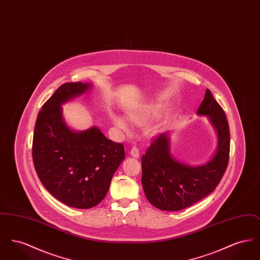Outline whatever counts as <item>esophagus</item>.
Wrapping results in <instances>:
<instances>
[{
	"mask_svg": "<svg viewBox=\"0 0 260 260\" xmlns=\"http://www.w3.org/2000/svg\"><path fill=\"white\" fill-rule=\"evenodd\" d=\"M129 155H131L132 157H134V158H138V157H139V151H138V149L136 148V147H133L132 150H131V152H129Z\"/></svg>",
	"mask_w": 260,
	"mask_h": 260,
	"instance_id": "obj_1",
	"label": "esophagus"
}]
</instances>
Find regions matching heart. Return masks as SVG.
<instances>
[{"label": "heart", "mask_w": 260, "mask_h": 260, "mask_svg": "<svg viewBox=\"0 0 260 260\" xmlns=\"http://www.w3.org/2000/svg\"><path fill=\"white\" fill-rule=\"evenodd\" d=\"M109 116H110L112 124H114L118 129H120L124 133H129L131 126H129L127 120L124 118L123 115L111 112ZM126 116L131 123L136 124H145L150 118V110L146 106H140L137 108L127 110ZM155 131L156 129L154 127H150L149 134L152 135L155 133Z\"/></svg>", "instance_id": "b5f03b06"}]
</instances>
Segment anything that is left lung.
Instances as JSON below:
<instances>
[{"mask_svg": "<svg viewBox=\"0 0 260 260\" xmlns=\"http://www.w3.org/2000/svg\"><path fill=\"white\" fill-rule=\"evenodd\" d=\"M208 117L217 136V144L210 159L192 166L177 160L171 151V133L157 136L142 156V187L149 202L161 210H183L210 194L226 171L230 133L225 113L207 88L197 110Z\"/></svg>", "mask_w": 260, "mask_h": 260, "instance_id": "left-lung-1", "label": "left lung"}]
</instances>
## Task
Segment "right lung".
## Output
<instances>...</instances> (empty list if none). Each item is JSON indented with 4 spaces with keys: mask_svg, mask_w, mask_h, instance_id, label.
<instances>
[{
    "mask_svg": "<svg viewBox=\"0 0 260 260\" xmlns=\"http://www.w3.org/2000/svg\"><path fill=\"white\" fill-rule=\"evenodd\" d=\"M91 83L58 87L39 112L32 156L38 176L50 194L77 209H90L105 198L112 177L124 160V148L104 136L99 126L71 128L62 105L87 93Z\"/></svg>",
    "mask_w": 260,
    "mask_h": 260,
    "instance_id": "obj_1",
    "label": "right lung"
}]
</instances>
